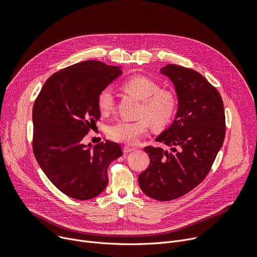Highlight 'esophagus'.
<instances>
[{
  "label": "esophagus",
  "instance_id": "esophagus-1",
  "mask_svg": "<svg viewBox=\"0 0 257 257\" xmlns=\"http://www.w3.org/2000/svg\"><path fill=\"white\" fill-rule=\"evenodd\" d=\"M134 149L133 148H129V147H127V146H125L124 148H123V152L125 153V154H127V153H130V152H132Z\"/></svg>",
  "mask_w": 257,
  "mask_h": 257
}]
</instances>
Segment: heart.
<instances>
[{
  "label": "heart",
  "instance_id": "b5f03b06",
  "mask_svg": "<svg viewBox=\"0 0 257 257\" xmlns=\"http://www.w3.org/2000/svg\"><path fill=\"white\" fill-rule=\"evenodd\" d=\"M123 88L143 101L140 110L142 118L134 121L118 120L109 126L108 136L111 140L132 145L148 131L150 123L156 128L164 127L170 123L176 110V100L172 92L159 89L158 84L153 80L141 75L132 76L126 80ZM98 106L104 114L113 109L114 99L109 88H105L99 93Z\"/></svg>",
  "mask_w": 257,
  "mask_h": 257
}]
</instances>
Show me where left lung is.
I'll list each match as a JSON object with an SVG mask.
<instances>
[{"instance_id":"1","label":"left lung","mask_w":257,"mask_h":257,"mask_svg":"<svg viewBox=\"0 0 257 257\" xmlns=\"http://www.w3.org/2000/svg\"><path fill=\"white\" fill-rule=\"evenodd\" d=\"M159 73L175 87L178 107L172 124L156 138L170 147H146L150 165L140 174L141 190L152 199L182 197L208 174L225 138V112L219 91L198 72L167 64Z\"/></svg>"}]
</instances>
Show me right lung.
<instances>
[{"label": "right lung", "instance_id": "right-lung-1", "mask_svg": "<svg viewBox=\"0 0 257 257\" xmlns=\"http://www.w3.org/2000/svg\"><path fill=\"white\" fill-rule=\"evenodd\" d=\"M120 66L86 60L51 76L33 106V152L39 167L59 191L77 200L100 195L107 169L123 154L118 144L85 145L101 112L99 93L121 75Z\"/></svg>", "mask_w": 257, "mask_h": 257}]
</instances>
